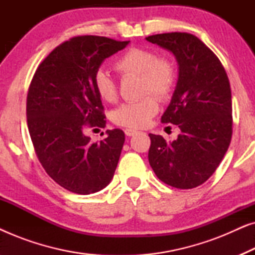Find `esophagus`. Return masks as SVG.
<instances>
[{
    "label": "esophagus",
    "instance_id": "esophagus-1",
    "mask_svg": "<svg viewBox=\"0 0 255 255\" xmlns=\"http://www.w3.org/2000/svg\"><path fill=\"white\" fill-rule=\"evenodd\" d=\"M124 132H125V134L128 135V137H132V135H134L135 133H137V131L132 130V128H127V130H125Z\"/></svg>",
    "mask_w": 255,
    "mask_h": 255
}]
</instances>
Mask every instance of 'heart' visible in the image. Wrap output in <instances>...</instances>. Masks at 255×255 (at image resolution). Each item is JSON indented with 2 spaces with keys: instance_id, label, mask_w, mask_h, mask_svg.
Listing matches in <instances>:
<instances>
[{
  "instance_id": "heart-1",
  "label": "heart",
  "mask_w": 255,
  "mask_h": 255,
  "mask_svg": "<svg viewBox=\"0 0 255 255\" xmlns=\"http://www.w3.org/2000/svg\"><path fill=\"white\" fill-rule=\"evenodd\" d=\"M115 69L122 75L140 76L142 94L151 93L163 100L172 93L176 81L175 66L168 59L158 58L154 51L134 47L125 52L115 62ZM94 87L101 99L106 102L116 100V83L107 72H96ZM158 111V102L153 96H147L138 102L124 103L113 114L117 125L131 128H140L148 124Z\"/></svg>"
}]
</instances>
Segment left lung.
<instances>
[{
  "label": "left lung",
  "instance_id": "left-lung-1",
  "mask_svg": "<svg viewBox=\"0 0 255 255\" xmlns=\"http://www.w3.org/2000/svg\"><path fill=\"white\" fill-rule=\"evenodd\" d=\"M169 51L179 75L162 123L181 133L167 142L149 133L148 161L168 186L191 189L204 183L224 158L232 137V100L229 78L219 59L194 34L172 32L146 38Z\"/></svg>",
  "mask_w": 255,
  "mask_h": 255
}]
</instances>
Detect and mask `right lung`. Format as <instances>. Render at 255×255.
<instances>
[{"label": "right lung", "instance_id": "right-lung-1", "mask_svg": "<svg viewBox=\"0 0 255 255\" xmlns=\"http://www.w3.org/2000/svg\"><path fill=\"white\" fill-rule=\"evenodd\" d=\"M128 41L107 37H74L55 47L39 65L26 100L27 128L46 173L65 189L97 193L113 180L125 141L120 128L90 142L87 125L104 128L103 106L94 76L107 58Z\"/></svg>", "mask_w": 255, "mask_h": 255}]
</instances>
